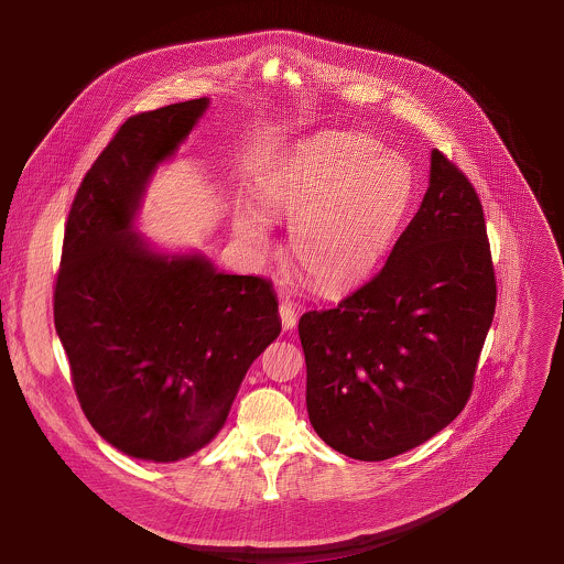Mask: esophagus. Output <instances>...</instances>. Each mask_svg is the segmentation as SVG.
Instances as JSON below:
<instances>
[{"label":"esophagus","mask_w":564,"mask_h":564,"mask_svg":"<svg viewBox=\"0 0 564 564\" xmlns=\"http://www.w3.org/2000/svg\"><path fill=\"white\" fill-rule=\"evenodd\" d=\"M279 314H281V324L285 330H292L296 326V307L292 305V301H281L279 305Z\"/></svg>","instance_id":"obj_1"}]
</instances>
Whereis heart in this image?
<instances>
[{"instance_id":"heart-1","label":"heart","mask_w":564,"mask_h":564,"mask_svg":"<svg viewBox=\"0 0 564 564\" xmlns=\"http://www.w3.org/2000/svg\"><path fill=\"white\" fill-rule=\"evenodd\" d=\"M413 196L409 165L361 133H324L299 144L263 189L276 218L293 220L290 254L321 290H341L368 276L390 250ZM252 246L268 243L254 209L238 216Z\"/></svg>"}]
</instances>
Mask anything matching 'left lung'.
I'll list each match as a JSON object with an SVG mask.
<instances>
[{
	"label": "left lung",
	"instance_id": "8db88e82",
	"mask_svg": "<svg viewBox=\"0 0 564 564\" xmlns=\"http://www.w3.org/2000/svg\"><path fill=\"white\" fill-rule=\"evenodd\" d=\"M429 183L386 265L335 307L299 321L310 424L352 459L406 453L464 411L496 314L475 187L440 149Z\"/></svg>",
	"mask_w": 564,
	"mask_h": 564
}]
</instances>
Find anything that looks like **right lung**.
I'll list each match as a JSON object with an SVG mask.
<instances>
[{"label":"right lung","mask_w":564,"mask_h":564,"mask_svg":"<svg viewBox=\"0 0 564 564\" xmlns=\"http://www.w3.org/2000/svg\"><path fill=\"white\" fill-rule=\"evenodd\" d=\"M205 109L198 98L124 120L77 187L53 290L79 406L111 446L149 462L207 446L281 333L268 279L216 272L196 254H155L131 231L155 165Z\"/></svg>","instance_id":"add662e5"}]
</instances>
